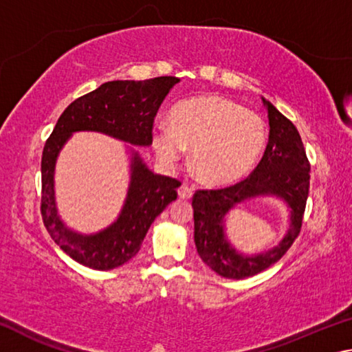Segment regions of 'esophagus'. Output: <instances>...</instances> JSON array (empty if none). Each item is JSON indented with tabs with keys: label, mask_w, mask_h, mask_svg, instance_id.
<instances>
[{
	"label": "esophagus",
	"mask_w": 352,
	"mask_h": 352,
	"mask_svg": "<svg viewBox=\"0 0 352 352\" xmlns=\"http://www.w3.org/2000/svg\"><path fill=\"white\" fill-rule=\"evenodd\" d=\"M192 194V188L188 186V184H182V186L178 188V195H180V199H190Z\"/></svg>",
	"instance_id": "34e87169"
}]
</instances>
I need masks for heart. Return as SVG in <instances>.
<instances>
[{
  "label": "heart",
  "instance_id": "heart-1",
  "mask_svg": "<svg viewBox=\"0 0 352 352\" xmlns=\"http://www.w3.org/2000/svg\"><path fill=\"white\" fill-rule=\"evenodd\" d=\"M265 141L261 115L214 94L180 102L170 111L169 126L153 132L155 151L166 163H177L184 148H192V169L210 184L245 177L258 163Z\"/></svg>",
  "mask_w": 352,
  "mask_h": 352
}]
</instances>
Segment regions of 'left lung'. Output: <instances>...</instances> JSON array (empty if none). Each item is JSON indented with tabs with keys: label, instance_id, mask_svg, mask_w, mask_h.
<instances>
[{
	"label": "left lung",
	"instance_id": "left-lung-1",
	"mask_svg": "<svg viewBox=\"0 0 352 352\" xmlns=\"http://www.w3.org/2000/svg\"><path fill=\"white\" fill-rule=\"evenodd\" d=\"M269 113V144L264 157L245 180L219 189H197L192 197L194 241L201 261L217 275L231 279L253 276L269 269L287 253L300 234L311 180V163L301 136L290 119L264 99ZM254 195H278L292 208V223L280 245L258 256H243L223 234L224 214Z\"/></svg>",
	"mask_w": 352,
	"mask_h": 352
}]
</instances>
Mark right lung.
Returning <instances> with one entry per match:
<instances>
[{
    "mask_svg": "<svg viewBox=\"0 0 352 352\" xmlns=\"http://www.w3.org/2000/svg\"><path fill=\"white\" fill-rule=\"evenodd\" d=\"M178 80L174 76H162L105 82L71 102L46 140L41 155V219L52 241L79 264L111 270L132 259L153 220L177 199L182 182L153 174L135 153L129 195L118 220L98 234L80 236L68 230L57 216L52 180L58 152L69 135L79 130H94L136 146H151L155 116Z\"/></svg>",
    "mask_w": 352,
    "mask_h": 352,
    "instance_id": "obj_1",
    "label": "right lung"
}]
</instances>
